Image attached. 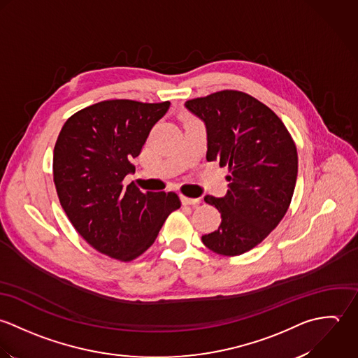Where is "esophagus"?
I'll list each match as a JSON object with an SVG mask.
<instances>
[{"label": "esophagus", "mask_w": 358, "mask_h": 358, "mask_svg": "<svg viewBox=\"0 0 358 358\" xmlns=\"http://www.w3.org/2000/svg\"><path fill=\"white\" fill-rule=\"evenodd\" d=\"M181 202L184 206H198L201 203V199H194V198H187V196H181Z\"/></svg>", "instance_id": "esophagus-1"}]
</instances>
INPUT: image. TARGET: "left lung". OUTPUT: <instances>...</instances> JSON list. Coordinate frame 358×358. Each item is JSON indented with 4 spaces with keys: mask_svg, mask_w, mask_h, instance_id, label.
<instances>
[{
    "mask_svg": "<svg viewBox=\"0 0 358 358\" xmlns=\"http://www.w3.org/2000/svg\"><path fill=\"white\" fill-rule=\"evenodd\" d=\"M185 106L206 124V159L228 169L227 195L205 196L221 222L202 242L217 255H243L287 212L297 177L296 145L282 120L246 92L222 90Z\"/></svg>",
    "mask_w": 358,
    "mask_h": 358,
    "instance_id": "left-lung-1",
    "label": "left lung"
}]
</instances>
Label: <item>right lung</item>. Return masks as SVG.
Wrapping results in <instances>:
<instances>
[{"mask_svg": "<svg viewBox=\"0 0 358 358\" xmlns=\"http://www.w3.org/2000/svg\"><path fill=\"white\" fill-rule=\"evenodd\" d=\"M169 101L109 99L90 105L64 124L54 148V182L68 218L95 250L119 262L140 257L169 215L176 192H141L129 173Z\"/></svg>", "mask_w": 358, "mask_h": 358, "instance_id": "right-lung-1", "label": "right lung"}]
</instances>
